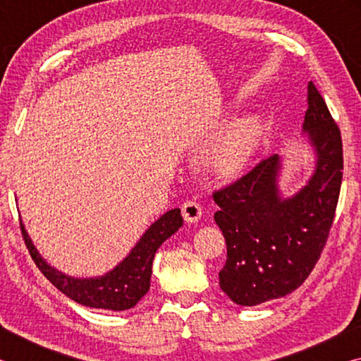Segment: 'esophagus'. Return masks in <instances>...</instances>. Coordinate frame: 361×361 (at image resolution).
<instances>
[{
    "label": "esophagus",
    "instance_id": "obj_1",
    "mask_svg": "<svg viewBox=\"0 0 361 361\" xmlns=\"http://www.w3.org/2000/svg\"><path fill=\"white\" fill-rule=\"evenodd\" d=\"M181 215L186 223H197L200 216H202V207L195 202V200H186L181 205Z\"/></svg>",
    "mask_w": 361,
    "mask_h": 361
}]
</instances>
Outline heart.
I'll return each instance as SVG.
<instances>
[{
  "instance_id": "obj_1",
  "label": "heart",
  "mask_w": 361,
  "mask_h": 361,
  "mask_svg": "<svg viewBox=\"0 0 361 361\" xmlns=\"http://www.w3.org/2000/svg\"><path fill=\"white\" fill-rule=\"evenodd\" d=\"M262 140V126L256 119L240 121L215 151L213 164L224 178H235L252 162Z\"/></svg>"
}]
</instances>
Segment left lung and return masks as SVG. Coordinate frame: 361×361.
Instances as JSON below:
<instances>
[{"label":"left lung","mask_w":361,"mask_h":361,"mask_svg":"<svg viewBox=\"0 0 361 361\" xmlns=\"http://www.w3.org/2000/svg\"><path fill=\"white\" fill-rule=\"evenodd\" d=\"M304 132L317 167L295 197L279 195L280 159L272 154L213 191L228 259L219 286L239 305H258L295 291L312 272L326 245L338 207L344 156L342 138L325 100L310 81Z\"/></svg>","instance_id":"1"}]
</instances>
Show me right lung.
Instances as JSON below:
<instances>
[{
  "label": "right lung",
  "instance_id": "obj_1",
  "mask_svg": "<svg viewBox=\"0 0 361 361\" xmlns=\"http://www.w3.org/2000/svg\"><path fill=\"white\" fill-rule=\"evenodd\" d=\"M181 224L183 218L180 215V209L164 213L156 223L151 224V228L145 232L142 239L121 264L105 276L97 279H75L56 271L41 258L22 224L20 229L28 253L36 267L63 295L79 304L87 305V307L127 310L133 307L148 293L152 259H154L157 248L170 235L175 234L178 228H181Z\"/></svg>",
  "mask_w": 361,
  "mask_h": 361
}]
</instances>
